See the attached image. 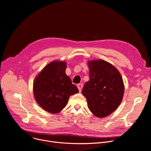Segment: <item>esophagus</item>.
Returning a JSON list of instances; mask_svg holds the SVG:
<instances>
[{
	"mask_svg": "<svg viewBox=\"0 0 151 151\" xmlns=\"http://www.w3.org/2000/svg\"><path fill=\"white\" fill-rule=\"evenodd\" d=\"M77 87H78V89H79V91L81 92V89H82V88H83V84H82V83L78 84L77 85Z\"/></svg>",
	"mask_w": 151,
	"mask_h": 151,
	"instance_id": "1",
	"label": "esophagus"
}]
</instances>
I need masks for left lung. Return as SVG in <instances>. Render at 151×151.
Returning <instances> with one entry per match:
<instances>
[{"mask_svg": "<svg viewBox=\"0 0 151 151\" xmlns=\"http://www.w3.org/2000/svg\"><path fill=\"white\" fill-rule=\"evenodd\" d=\"M88 67L89 80L84 85L82 94L96 116H107L122 101L124 84L122 76L112 64L103 60L89 61Z\"/></svg>", "mask_w": 151, "mask_h": 151, "instance_id": "left-lung-1", "label": "left lung"}]
</instances>
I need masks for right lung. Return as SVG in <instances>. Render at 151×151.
<instances>
[{
    "label": "right lung",
    "instance_id": "1",
    "mask_svg": "<svg viewBox=\"0 0 151 151\" xmlns=\"http://www.w3.org/2000/svg\"><path fill=\"white\" fill-rule=\"evenodd\" d=\"M65 62L53 61L47 65L36 77L33 84L34 96L44 110L57 114L67 106L70 96L78 93L65 73Z\"/></svg>",
    "mask_w": 151,
    "mask_h": 151
}]
</instances>
